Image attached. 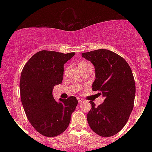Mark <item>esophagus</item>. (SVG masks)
Returning a JSON list of instances; mask_svg holds the SVG:
<instances>
[{
    "label": "esophagus",
    "instance_id": "1",
    "mask_svg": "<svg viewBox=\"0 0 152 152\" xmlns=\"http://www.w3.org/2000/svg\"><path fill=\"white\" fill-rule=\"evenodd\" d=\"M83 102H84V100H83V99H81V98H78V102L79 103H82Z\"/></svg>",
    "mask_w": 152,
    "mask_h": 152
}]
</instances>
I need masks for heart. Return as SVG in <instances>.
I'll return each mask as SVG.
<instances>
[{
	"label": "heart",
	"mask_w": 152,
	"mask_h": 152,
	"mask_svg": "<svg viewBox=\"0 0 152 152\" xmlns=\"http://www.w3.org/2000/svg\"><path fill=\"white\" fill-rule=\"evenodd\" d=\"M88 65H90V64H88V63H87V62L83 61V62H81L79 64V67L81 68V67H83V66H86Z\"/></svg>",
	"instance_id": "heart-1"
}]
</instances>
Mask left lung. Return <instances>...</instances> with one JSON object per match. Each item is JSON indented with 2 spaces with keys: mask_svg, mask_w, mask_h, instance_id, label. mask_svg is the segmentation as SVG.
<instances>
[{
  "mask_svg": "<svg viewBox=\"0 0 152 152\" xmlns=\"http://www.w3.org/2000/svg\"><path fill=\"white\" fill-rule=\"evenodd\" d=\"M82 56L95 67L92 90L105 99L97 107L90 102L87 121L98 135L114 136L125 126L134 108L136 86L132 69L121 56L109 50H95L83 53Z\"/></svg>",
  "mask_w": 152,
  "mask_h": 152,
  "instance_id": "left-lung-1",
  "label": "left lung"
}]
</instances>
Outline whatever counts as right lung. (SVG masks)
Here are the masks:
<instances>
[{
	"label": "right lung",
	"instance_id": "1",
	"mask_svg": "<svg viewBox=\"0 0 152 152\" xmlns=\"http://www.w3.org/2000/svg\"><path fill=\"white\" fill-rule=\"evenodd\" d=\"M75 55L43 50L35 53L23 69L20 99L28 119L38 133L47 137L60 135L69 126L78 100L75 96L59 99L52 94L61 83L64 65Z\"/></svg>",
	"mask_w": 152,
	"mask_h": 152
}]
</instances>
